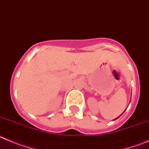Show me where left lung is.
I'll return each instance as SVG.
<instances>
[{
    "label": "left lung",
    "instance_id": "left-lung-1",
    "mask_svg": "<svg viewBox=\"0 0 149 149\" xmlns=\"http://www.w3.org/2000/svg\"><path fill=\"white\" fill-rule=\"evenodd\" d=\"M125 111H124V112H123V113H122V114H121V115H120V116H118V118H115V119H114V120H117V119H118V118H120V116H121V115H123V113H124V112H125Z\"/></svg>",
    "mask_w": 149,
    "mask_h": 149
}]
</instances>
